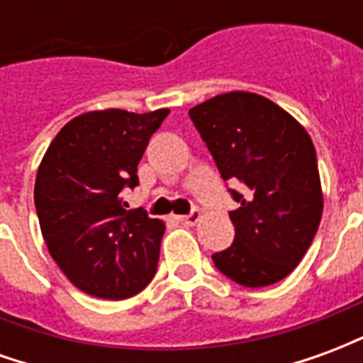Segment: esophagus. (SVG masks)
Instances as JSON below:
<instances>
[{
    "label": "esophagus",
    "instance_id": "1",
    "mask_svg": "<svg viewBox=\"0 0 363 363\" xmlns=\"http://www.w3.org/2000/svg\"><path fill=\"white\" fill-rule=\"evenodd\" d=\"M179 220H181L182 223H186V225H194V223H198V221L202 220V212L194 210V212L189 213V216H181Z\"/></svg>",
    "mask_w": 363,
    "mask_h": 363
}]
</instances>
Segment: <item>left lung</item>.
<instances>
[{
  "instance_id": "obj_1",
  "label": "left lung",
  "mask_w": 363,
  "mask_h": 363,
  "mask_svg": "<svg viewBox=\"0 0 363 363\" xmlns=\"http://www.w3.org/2000/svg\"><path fill=\"white\" fill-rule=\"evenodd\" d=\"M190 118L212 153L239 208L229 212L235 241L212 259L245 288L284 280L303 259L323 216L317 155L307 130L270 99L249 91L216 95Z\"/></svg>"
}]
</instances>
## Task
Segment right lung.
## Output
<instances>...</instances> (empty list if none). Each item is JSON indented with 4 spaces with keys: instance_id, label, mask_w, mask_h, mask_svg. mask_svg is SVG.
I'll return each mask as SVG.
<instances>
[{
    "instance_id": "1",
    "label": "right lung",
    "mask_w": 363,
    "mask_h": 363,
    "mask_svg": "<svg viewBox=\"0 0 363 363\" xmlns=\"http://www.w3.org/2000/svg\"><path fill=\"white\" fill-rule=\"evenodd\" d=\"M169 108L135 114L91 111L62 128L44 153L35 206L48 252L67 280L101 299H126L153 278L165 223L122 192Z\"/></svg>"
}]
</instances>
